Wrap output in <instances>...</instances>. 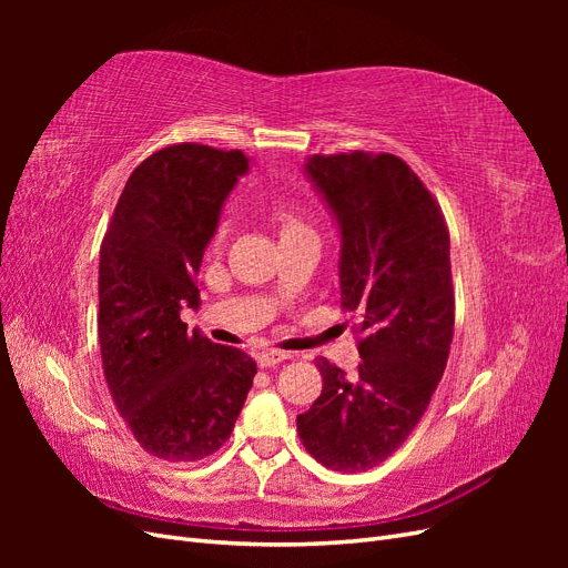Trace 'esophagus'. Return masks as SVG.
I'll list each match as a JSON object with an SVG mask.
<instances>
[{"mask_svg": "<svg viewBox=\"0 0 568 568\" xmlns=\"http://www.w3.org/2000/svg\"><path fill=\"white\" fill-rule=\"evenodd\" d=\"M284 359H291V355H288V353H282V351H270V353L257 355V367L267 369V367H274V365L284 363Z\"/></svg>", "mask_w": 568, "mask_h": 568, "instance_id": "34e87169", "label": "esophagus"}]
</instances>
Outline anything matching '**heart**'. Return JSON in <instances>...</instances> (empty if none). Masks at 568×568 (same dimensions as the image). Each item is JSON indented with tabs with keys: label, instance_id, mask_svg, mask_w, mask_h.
<instances>
[{
	"label": "heart",
	"instance_id": "1",
	"mask_svg": "<svg viewBox=\"0 0 568 568\" xmlns=\"http://www.w3.org/2000/svg\"><path fill=\"white\" fill-rule=\"evenodd\" d=\"M270 217L274 222V227L280 230V236H288V234H296V232L307 230L294 213L284 209V205H274Z\"/></svg>",
	"mask_w": 568,
	"mask_h": 568
}]
</instances>
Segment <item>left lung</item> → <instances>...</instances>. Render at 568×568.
<instances>
[{
    "label": "left lung",
    "instance_id": "left-lung-1",
    "mask_svg": "<svg viewBox=\"0 0 568 568\" xmlns=\"http://www.w3.org/2000/svg\"><path fill=\"white\" fill-rule=\"evenodd\" d=\"M341 225V307L363 363L315 357L322 393L298 436L326 469L355 474L400 448L448 365L455 332L450 232L438 201L393 153H329L305 163Z\"/></svg>",
    "mask_w": 568,
    "mask_h": 568
}]
</instances>
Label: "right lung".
<instances>
[{"instance_id":"1","label":"right lung","mask_w":568,"mask_h":568,"mask_svg":"<svg viewBox=\"0 0 568 568\" xmlns=\"http://www.w3.org/2000/svg\"><path fill=\"white\" fill-rule=\"evenodd\" d=\"M248 159L196 142L153 151L132 170L99 255V346L120 417L142 448L196 462L222 448L253 386L255 363L189 334L196 274L220 209Z\"/></svg>"}]
</instances>
